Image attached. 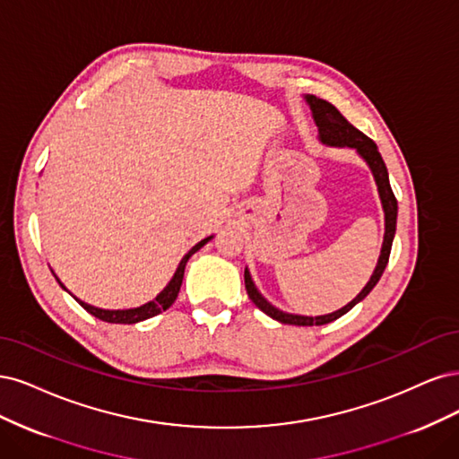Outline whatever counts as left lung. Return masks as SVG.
<instances>
[{
  "mask_svg": "<svg viewBox=\"0 0 459 459\" xmlns=\"http://www.w3.org/2000/svg\"><path fill=\"white\" fill-rule=\"evenodd\" d=\"M305 100L308 102L310 110H313V117L315 124L318 127V139L324 144L330 146H349V149L357 151L366 164L369 166L374 173V179L377 185V192L381 198V205H383V213H385V236H383V246H381V255L377 261V267L369 278V282L364 286V290L354 298L351 303H347L343 308L335 310V313L324 315V316H301V315H290L280 310L276 307H273L263 295L257 291L254 280L249 276V271H244V282H246V291L249 295V299L255 303V307H259L264 315H269L271 318L282 322V324H291V326H322V324H328L337 320L339 316H343L345 313L360 303L366 295L374 290V286L379 282V278L385 271L387 263H389V255H391V246H393V238H394V230H396V213H398V205H396V198L393 195V188L389 185V173L385 168V161H383L376 143L366 137L362 131H359L354 126H351L343 114L339 112L332 102L318 99L315 95H307Z\"/></svg>",
  "mask_w": 459,
  "mask_h": 459,
  "instance_id": "8db88e82",
  "label": "left lung"
}]
</instances>
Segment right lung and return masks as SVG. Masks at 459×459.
Listing matches in <instances>:
<instances>
[{"label":"right lung","mask_w":459,"mask_h":459,"mask_svg":"<svg viewBox=\"0 0 459 459\" xmlns=\"http://www.w3.org/2000/svg\"><path fill=\"white\" fill-rule=\"evenodd\" d=\"M212 238H213V236H208V238H204L202 242H198L195 247H192V249L188 251V254L181 259L179 267H177V271H175L173 278L169 280V284H168L164 290H161L152 301L144 303V305H141V307H137V308L108 310V308H99V307H93V305H87V303L80 301L78 298H74V299H76V301H78V303L87 310V313L93 315L95 318H99V320H102V322H110V324H137V322H141V320L152 318V316L160 315L161 310L169 308V307L175 303V299H177V293H179L181 284H183V276H185L186 261L192 257V254H196V251H198L202 246L208 244ZM55 278H56V276H55ZM56 282L61 284V280L56 278ZM61 288H65V286L61 284ZM65 290H66V288H65Z\"/></svg>","instance_id":"obj_1"}]
</instances>
